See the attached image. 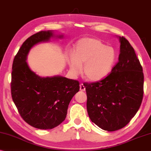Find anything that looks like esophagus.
I'll return each mask as SVG.
<instances>
[{
	"label": "esophagus",
	"instance_id": "obj_1",
	"mask_svg": "<svg viewBox=\"0 0 151 151\" xmlns=\"http://www.w3.org/2000/svg\"><path fill=\"white\" fill-rule=\"evenodd\" d=\"M80 90L81 91H85V85L83 84V83H81V84L80 85Z\"/></svg>",
	"mask_w": 151,
	"mask_h": 151
}]
</instances>
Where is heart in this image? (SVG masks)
<instances>
[{
    "label": "heart",
    "mask_w": 151,
    "mask_h": 151,
    "mask_svg": "<svg viewBox=\"0 0 151 151\" xmlns=\"http://www.w3.org/2000/svg\"><path fill=\"white\" fill-rule=\"evenodd\" d=\"M117 61V52L113 47L94 38H83L76 43L73 56L68 60L70 70L78 75L82 71L90 81H101L113 70Z\"/></svg>",
    "instance_id": "1"
}]
</instances>
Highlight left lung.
<instances>
[{
  "label": "left lung",
  "mask_w": 151,
  "mask_h": 151,
  "mask_svg": "<svg viewBox=\"0 0 151 151\" xmlns=\"http://www.w3.org/2000/svg\"><path fill=\"white\" fill-rule=\"evenodd\" d=\"M118 63L109 75L98 82L85 83L88 115L104 130L116 131L130 122L143 98L142 67L130 43L119 37Z\"/></svg>",
  "instance_id": "8db88e82"
}]
</instances>
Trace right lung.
Returning a JSON list of instances; mask_svg holds the SVG:
<instances>
[{
    "mask_svg": "<svg viewBox=\"0 0 151 151\" xmlns=\"http://www.w3.org/2000/svg\"><path fill=\"white\" fill-rule=\"evenodd\" d=\"M54 36L52 31H42L27 38L15 56L12 67L11 88L14 104L25 122L41 130L52 129L63 122L69 103L80 88L78 81L61 76L41 77L26 62L35 45L49 42Z\"/></svg>",
    "mask_w": 151,
    "mask_h": 151,
    "instance_id": "obj_1",
    "label": "right lung"
}]
</instances>
